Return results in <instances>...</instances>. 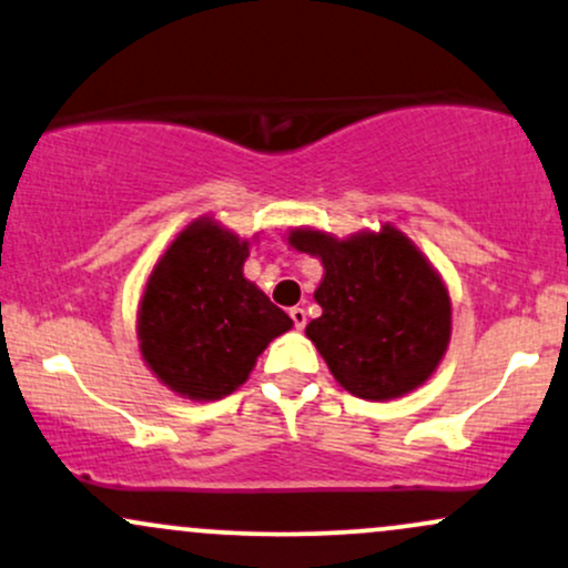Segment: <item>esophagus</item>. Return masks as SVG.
Segmentation results:
<instances>
[{
	"label": "esophagus",
	"instance_id": "esophagus-1",
	"mask_svg": "<svg viewBox=\"0 0 568 568\" xmlns=\"http://www.w3.org/2000/svg\"><path fill=\"white\" fill-rule=\"evenodd\" d=\"M288 315H291L293 325H296V331H302L304 325H306V312L302 310V306H293V310L288 312Z\"/></svg>",
	"mask_w": 568,
	"mask_h": 568
}]
</instances>
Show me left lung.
I'll return each mask as SVG.
<instances>
[{"instance_id": "left-lung-1", "label": "left lung", "mask_w": 568, "mask_h": 568, "mask_svg": "<svg viewBox=\"0 0 568 568\" xmlns=\"http://www.w3.org/2000/svg\"><path fill=\"white\" fill-rule=\"evenodd\" d=\"M288 243L321 258L323 315L306 325L334 379L363 400H393L425 384L452 338V298L435 266L403 232L347 240L293 230Z\"/></svg>"}]
</instances>
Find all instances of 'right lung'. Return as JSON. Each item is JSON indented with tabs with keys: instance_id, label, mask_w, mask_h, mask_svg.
<instances>
[{
	"instance_id": "1",
	"label": "right lung",
	"mask_w": 568,
	"mask_h": 568,
	"mask_svg": "<svg viewBox=\"0 0 568 568\" xmlns=\"http://www.w3.org/2000/svg\"><path fill=\"white\" fill-rule=\"evenodd\" d=\"M247 240L211 216L192 221L154 264L139 304L146 366L189 400H219L293 321L243 275Z\"/></svg>"
}]
</instances>
